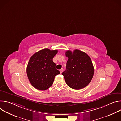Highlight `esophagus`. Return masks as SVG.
<instances>
[{
    "label": "esophagus",
    "mask_w": 121,
    "mask_h": 121,
    "mask_svg": "<svg viewBox=\"0 0 121 121\" xmlns=\"http://www.w3.org/2000/svg\"><path fill=\"white\" fill-rule=\"evenodd\" d=\"M63 68H62V69H61L60 70V72L61 74L63 72Z\"/></svg>",
    "instance_id": "1"
}]
</instances>
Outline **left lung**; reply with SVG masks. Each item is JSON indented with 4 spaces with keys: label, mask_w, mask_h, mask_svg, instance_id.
<instances>
[{
    "label": "left lung",
    "mask_w": 121,
    "mask_h": 121,
    "mask_svg": "<svg viewBox=\"0 0 121 121\" xmlns=\"http://www.w3.org/2000/svg\"><path fill=\"white\" fill-rule=\"evenodd\" d=\"M68 57L66 69L62 74L66 84L74 90H80L87 86L94 75V67L90 56L84 52L76 49L73 52H65Z\"/></svg>",
    "instance_id": "obj_1"
}]
</instances>
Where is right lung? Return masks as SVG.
Wrapping results in <instances>:
<instances>
[{"instance_id": "obj_1", "label": "right lung", "mask_w": 121, "mask_h": 121, "mask_svg": "<svg viewBox=\"0 0 121 121\" xmlns=\"http://www.w3.org/2000/svg\"><path fill=\"white\" fill-rule=\"evenodd\" d=\"M58 50L42 49L30 58L27 67L28 79L34 88L44 91L52 85L55 77L60 73L56 68L53 58Z\"/></svg>"}]
</instances>
